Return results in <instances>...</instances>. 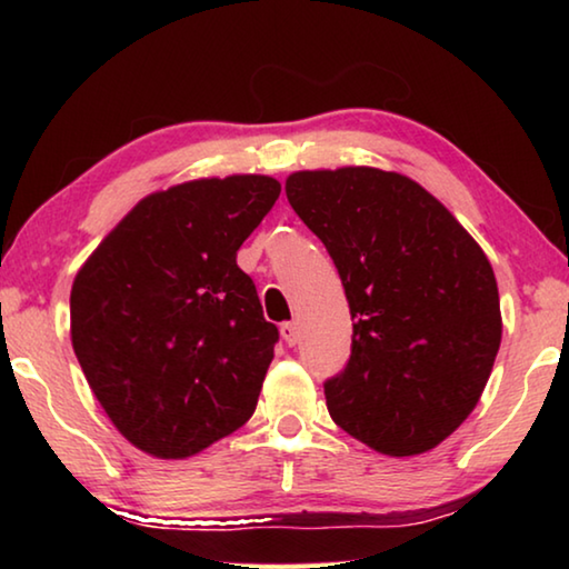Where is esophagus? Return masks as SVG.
I'll return each mask as SVG.
<instances>
[{
  "instance_id": "esophagus-1",
  "label": "esophagus",
  "mask_w": 569,
  "mask_h": 569,
  "mask_svg": "<svg viewBox=\"0 0 569 569\" xmlns=\"http://www.w3.org/2000/svg\"><path fill=\"white\" fill-rule=\"evenodd\" d=\"M281 336H283V341H286L288 346H296L298 339H301V331H298V323H293V321L283 323V326H281Z\"/></svg>"
}]
</instances>
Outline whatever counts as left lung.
I'll return each mask as SVG.
<instances>
[{
  "label": "left lung",
  "instance_id": "1",
  "mask_svg": "<svg viewBox=\"0 0 569 569\" xmlns=\"http://www.w3.org/2000/svg\"><path fill=\"white\" fill-rule=\"evenodd\" d=\"M286 196L351 308L349 363L323 383L331 419L381 455L435 449L477 407L502 341L485 250L399 172L301 170Z\"/></svg>",
  "mask_w": 569,
  "mask_h": 569
}]
</instances>
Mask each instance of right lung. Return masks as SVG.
Returning <instances> with one entry per match:
<instances>
[{
  "label": "right lung",
  "mask_w": 569,
  "mask_h": 569,
  "mask_svg": "<svg viewBox=\"0 0 569 569\" xmlns=\"http://www.w3.org/2000/svg\"><path fill=\"white\" fill-rule=\"evenodd\" d=\"M281 196L268 176L152 192L74 276L72 349L120 435L186 459L253 417L278 329L238 248Z\"/></svg>",
  "instance_id": "add662e5"
}]
</instances>
